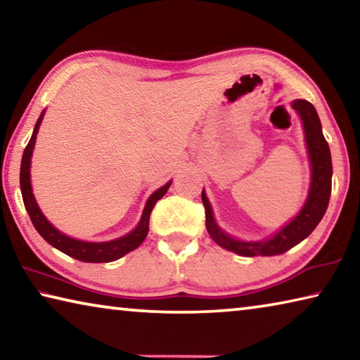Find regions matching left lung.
<instances>
[{"label": "left lung", "instance_id": "obj_1", "mask_svg": "<svg viewBox=\"0 0 360 360\" xmlns=\"http://www.w3.org/2000/svg\"><path fill=\"white\" fill-rule=\"evenodd\" d=\"M292 108L300 114L303 129H304V139H307L309 160H311V187H309L308 200L302 211L294 221L289 222L284 229H281L273 238L266 241H240L229 236L227 233L217 227L212 217L211 205L206 198L205 192H202V202L205 205L206 214V230L212 240L219 246L227 249L238 255L245 257H257V255H279L289 251L298 243L303 241L307 236L316 229V225L321 222L324 217L328 200H330L332 192V157L330 149L322 135L321 120L316 112L314 106L307 100H295L292 103Z\"/></svg>", "mask_w": 360, "mask_h": 360}]
</instances>
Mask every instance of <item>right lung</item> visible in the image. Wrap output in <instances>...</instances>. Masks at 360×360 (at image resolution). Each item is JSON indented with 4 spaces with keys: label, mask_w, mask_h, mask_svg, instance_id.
<instances>
[{
    "label": "right lung",
    "mask_w": 360,
    "mask_h": 360,
    "mask_svg": "<svg viewBox=\"0 0 360 360\" xmlns=\"http://www.w3.org/2000/svg\"><path fill=\"white\" fill-rule=\"evenodd\" d=\"M42 115L38 119L34 125L33 135L30 138L25 150H23L22 157V165H20V191L23 197V203H25V208L28 211V216L32 219L34 229L38 230V233L44 238L49 245L57 248L58 251L65 252L72 259H77L81 262H92V264H105V262H112L120 259L122 255L129 254L133 249H136L141 243L144 241L146 236H148L149 230V217L150 212L154 210L157 200H160L163 195L172 186V182H168L163 187L158 188L154 193L150 195V198L146 203V208L143 212L141 221H139L138 227L131 231V233L122 236V238L106 241V243H87V241H79L75 238H70V236L63 235L62 231H58L53 225L47 221L42 214L38 203L33 197L32 192V182H30V163H32V152L34 148L36 135H38L39 125L42 122Z\"/></svg>",
    "instance_id": "add662e5"
}]
</instances>
